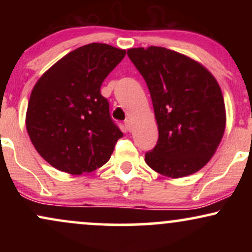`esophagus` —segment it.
<instances>
[{"label":"esophagus","mask_w":252,"mask_h":252,"mask_svg":"<svg viewBox=\"0 0 252 252\" xmlns=\"http://www.w3.org/2000/svg\"><path fill=\"white\" fill-rule=\"evenodd\" d=\"M124 126H126V130H131V121L130 120H126V122H124Z\"/></svg>","instance_id":"1"}]
</instances>
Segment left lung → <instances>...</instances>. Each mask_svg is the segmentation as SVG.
Wrapping results in <instances>:
<instances>
[{"label": "left lung", "instance_id": "8db88e82", "mask_svg": "<svg viewBox=\"0 0 252 252\" xmlns=\"http://www.w3.org/2000/svg\"><path fill=\"white\" fill-rule=\"evenodd\" d=\"M148 86L158 140L146 154L152 169L172 179L201 169L215 155L226 126L216 78L185 54L150 46L128 50Z\"/></svg>", "mask_w": 252, "mask_h": 252}]
</instances>
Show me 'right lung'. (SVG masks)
<instances>
[{
	"instance_id": "1",
	"label": "right lung",
	"mask_w": 252,
	"mask_h": 252,
	"mask_svg": "<svg viewBox=\"0 0 252 252\" xmlns=\"http://www.w3.org/2000/svg\"><path fill=\"white\" fill-rule=\"evenodd\" d=\"M126 50L89 43L70 52L32 90L26 128L43 160L72 175L94 172L109 161L123 132L112 122L100 94Z\"/></svg>"
}]
</instances>
